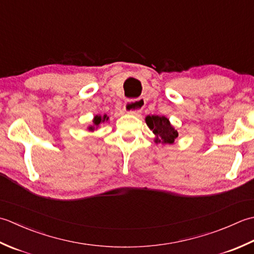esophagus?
I'll use <instances>...</instances> for the list:
<instances>
[{"label":"esophagus","instance_id":"1","mask_svg":"<svg viewBox=\"0 0 254 254\" xmlns=\"http://www.w3.org/2000/svg\"><path fill=\"white\" fill-rule=\"evenodd\" d=\"M144 105H146V101L143 98H138V100H132V101H127L125 103V111L129 114H132V115H138L139 113H141L143 110Z\"/></svg>","mask_w":254,"mask_h":254}]
</instances>
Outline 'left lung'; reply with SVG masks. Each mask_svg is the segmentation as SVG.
Returning a JSON list of instances; mask_svg holds the SVG:
<instances>
[{"instance_id":"8db88e82","label":"left lung","mask_w":254,"mask_h":254,"mask_svg":"<svg viewBox=\"0 0 254 254\" xmlns=\"http://www.w3.org/2000/svg\"><path fill=\"white\" fill-rule=\"evenodd\" d=\"M146 123L149 128L158 137L156 142L162 143H173L178 138L179 133L175 129L171 126V124L167 117L164 116H147Z\"/></svg>"}]
</instances>
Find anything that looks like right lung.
Listing matches in <instances>:
<instances>
[{
  "mask_svg": "<svg viewBox=\"0 0 254 254\" xmlns=\"http://www.w3.org/2000/svg\"><path fill=\"white\" fill-rule=\"evenodd\" d=\"M105 121H108V117L106 116V115H104V116H95L94 117V121H93V124H94V126H90L89 127V130H94V128H95V126L97 127L98 125H100L101 123H104Z\"/></svg>",
  "mask_w": 254,
  "mask_h": 254,
  "instance_id": "right-lung-1",
  "label": "right lung"
}]
</instances>
